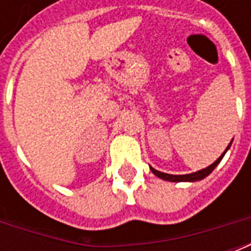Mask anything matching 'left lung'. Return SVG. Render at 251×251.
I'll return each mask as SVG.
<instances>
[{
    "label": "left lung",
    "instance_id": "left-lung-1",
    "mask_svg": "<svg viewBox=\"0 0 251 251\" xmlns=\"http://www.w3.org/2000/svg\"><path fill=\"white\" fill-rule=\"evenodd\" d=\"M228 147H230V145H228ZM228 147H227V149H228ZM226 151H225V153H226ZM225 153H222L221 157L218 158V160H216L214 164H211L210 167H207V168H204V169H200V171H198V172H194V174L168 175V174H163V172H158V171H156V169H153V168H151V171H152L153 174L156 175L157 177H160V179H163V180H168V181H198V180L204 179L205 176H208V175H210L211 172L215 169L216 165L221 163V160H222V157L225 156Z\"/></svg>",
    "mask_w": 251,
    "mask_h": 251
}]
</instances>
